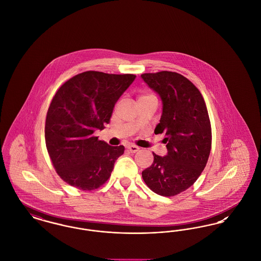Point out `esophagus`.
Returning <instances> with one entry per match:
<instances>
[{"instance_id": "obj_1", "label": "esophagus", "mask_w": 261, "mask_h": 261, "mask_svg": "<svg viewBox=\"0 0 261 261\" xmlns=\"http://www.w3.org/2000/svg\"><path fill=\"white\" fill-rule=\"evenodd\" d=\"M139 149H139L138 147H136V146H134V145H129V146H127V150H128L129 152H131V153H135Z\"/></svg>"}]
</instances>
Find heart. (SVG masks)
I'll use <instances>...</instances> for the list:
<instances>
[{
    "instance_id": "obj_1",
    "label": "heart",
    "mask_w": 261,
    "mask_h": 261,
    "mask_svg": "<svg viewBox=\"0 0 261 261\" xmlns=\"http://www.w3.org/2000/svg\"><path fill=\"white\" fill-rule=\"evenodd\" d=\"M142 97H144V96H142Z\"/></svg>"
}]
</instances>
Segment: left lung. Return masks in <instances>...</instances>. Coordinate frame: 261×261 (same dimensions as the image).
<instances>
[{"label": "left lung", "mask_w": 261, "mask_h": 261, "mask_svg": "<svg viewBox=\"0 0 261 261\" xmlns=\"http://www.w3.org/2000/svg\"><path fill=\"white\" fill-rule=\"evenodd\" d=\"M162 99V115L154 133H164L167 155L152 152V164L142 172L149 189L163 197L186 191L204 169L211 149V125L199 89L172 71L141 75Z\"/></svg>", "instance_id": "8db88e82"}]
</instances>
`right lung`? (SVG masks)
<instances>
[{
    "instance_id": "1",
    "label": "right lung",
    "mask_w": 261,
    "mask_h": 261,
    "mask_svg": "<svg viewBox=\"0 0 261 261\" xmlns=\"http://www.w3.org/2000/svg\"><path fill=\"white\" fill-rule=\"evenodd\" d=\"M136 75L85 71L64 82L50 101L45 140L54 168L62 180L82 191L102 186L124 147L94 136L111 121L115 102Z\"/></svg>"
}]
</instances>
